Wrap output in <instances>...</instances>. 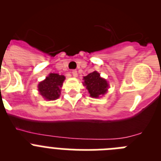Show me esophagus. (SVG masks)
<instances>
[{"instance_id": "34e87169", "label": "esophagus", "mask_w": 161, "mask_h": 161, "mask_svg": "<svg viewBox=\"0 0 161 161\" xmlns=\"http://www.w3.org/2000/svg\"><path fill=\"white\" fill-rule=\"evenodd\" d=\"M72 76H74V77H76L77 76V71L76 70H72Z\"/></svg>"}]
</instances>
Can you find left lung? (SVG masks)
<instances>
[{
	"mask_svg": "<svg viewBox=\"0 0 161 161\" xmlns=\"http://www.w3.org/2000/svg\"><path fill=\"white\" fill-rule=\"evenodd\" d=\"M84 85L89 91V94L93 97H99V96L106 93L108 83L105 79H102L97 72H91L86 76H84Z\"/></svg>",
	"mask_w": 161,
	"mask_h": 161,
	"instance_id": "obj_1",
	"label": "left lung"
}]
</instances>
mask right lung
<instances>
[{"instance_id":"right-lung-1","label":"right lung","mask_w":161,"mask_h":161,"mask_svg":"<svg viewBox=\"0 0 161 161\" xmlns=\"http://www.w3.org/2000/svg\"><path fill=\"white\" fill-rule=\"evenodd\" d=\"M64 76L51 73L43 81L38 84V91L47 100H55L60 94V88L64 80Z\"/></svg>"}]
</instances>
